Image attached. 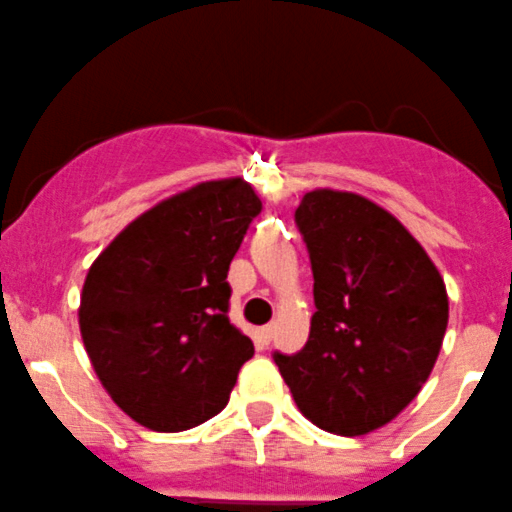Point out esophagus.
Segmentation results:
<instances>
[{
  "label": "esophagus",
  "mask_w": 512,
  "mask_h": 512,
  "mask_svg": "<svg viewBox=\"0 0 512 512\" xmlns=\"http://www.w3.org/2000/svg\"><path fill=\"white\" fill-rule=\"evenodd\" d=\"M259 339H261V344H269L271 342V337H274V324H266V326H261L259 332Z\"/></svg>",
  "instance_id": "1"
}]
</instances>
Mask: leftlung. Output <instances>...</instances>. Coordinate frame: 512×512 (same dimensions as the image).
I'll use <instances>...</instances> for the list:
<instances>
[{
    "instance_id": "obj_1",
    "label": "left lung",
    "mask_w": 512,
    "mask_h": 512,
    "mask_svg": "<svg viewBox=\"0 0 512 512\" xmlns=\"http://www.w3.org/2000/svg\"><path fill=\"white\" fill-rule=\"evenodd\" d=\"M314 274L309 342L274 352L306 420L367 435L410 405L447 329V291L402 223L354 193L311 191L294 213Z\"/></svg>"
}]
</instances>
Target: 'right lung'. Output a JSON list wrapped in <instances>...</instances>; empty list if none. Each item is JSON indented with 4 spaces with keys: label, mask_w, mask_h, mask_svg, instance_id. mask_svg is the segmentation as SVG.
<instances>
[{
    "label": "right lung",
    "mask_w": 512,
    "mask_h": 512,
    "mask_svg": "<svg viewBox=\"0 0 512 512\" xmlns=\"http://www.w3.org/2000/svg\"><path fill=\"white\" fill-rule=\"evenodd\" d=\"M259 213L241 178L201 183L135 218L87 271V357L115 405L148 430L211 420L253 357L228 321L226 276Z\"/></svg>",
    "instance_id": "1"
}]
</instances>
